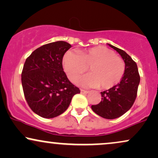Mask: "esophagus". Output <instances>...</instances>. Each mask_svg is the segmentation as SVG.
<instances>
[{"label": "esophagus", "mask_w": 158, "mask_h": 158, "mask_svg": "<svg viewBox=\"0 0 158 158\" xmlns=\"http://www.w3.org/2000/svg\"><path fill=\"white\" fill-rule=\"evenodd\" d=\"M80 91H81V94H87L89 93V91L85 90H81Z\"/></svg>", "instance_id": "34e87169"}]
</instances>
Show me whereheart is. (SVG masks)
Returning a JSON list of instances; mask_svg holds the SVG:
<instances>
[{
  "label": "heart",
  "mask_w": 158,
  "mask_h": 158,
  "mask_svg": "<svg viewBox=\"0 0 158 158\" xmlns=\"http://www.w3.org/2000/svg\"><path fill=\"white\" fill-rule=\"evenodd\" d=\"M62 64L68 79L75 81L89 68L90 73L77 81L82 86L108 90L120 82L125 72L123 60L104 46H96L76 52L68 51L64 54Z\"/></svg>",
  "instance_id": "1"
}]
</instances>
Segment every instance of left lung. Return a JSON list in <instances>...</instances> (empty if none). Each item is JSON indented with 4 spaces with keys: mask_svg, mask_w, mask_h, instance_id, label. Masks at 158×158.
Segmentation results:
<instances>
[{
    "mask_svg": "<svg viewBox=\"0 0 158 158\" xmlns=\"http://www.w3.org/2000/svg\"><path fill=\"white\" fill-rule=\"evenodd\" d=\"M121 55L125 63V72L118 84L101 92L102 101L92 105L93 111L99 116L114 119L121 116L133 105L140 83V76L135 62L124 51L108 44Z\"/></svg>",
    "mask_w": 158,
    "mask_h": 158,
    "instance_id": "1",
    "label": "left lung"
}]
</instances>
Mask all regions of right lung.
<instances>
[{
    "label": "right lung",
    "instance_id": "right-lung-1",
    "mask_svg": "<svg viewBox=\"0 0 158 158\" xmlns=\"http://www.w3.org/2000/svg\"><path fill=\"white\" fill-rule=\"evenodd\" d=\"M71 47L64 41L42 45L24 63L21 81L25 98L32 111L45 118L63 113L74 95L80 93L62 68V58Z\"/></svg>",
    "mask_w": 158,
    "mask_h": 158
}]
</instances>
